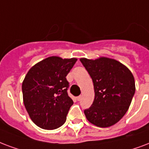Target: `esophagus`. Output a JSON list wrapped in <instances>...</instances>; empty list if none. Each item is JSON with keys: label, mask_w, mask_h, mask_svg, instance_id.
<instances>
[{"label": "esophagus", "mask_w": 149, "mask_h": 149, "mask_svg": "<svg viewBox=\"0 0 149 149\" xmlns=\"http://www.w3.org/2000/svg\"><path fill=\"white\" fill-rule=\"evenodd\" d=\"M81 98H82V96H81V95H79V96H78V97H77V101H80V100H81Z\"/></svg>", "instance_id": "esophagus-1"}]
</instances>
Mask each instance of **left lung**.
<instances>
[{
  "label": "left lung",
  "instance_id": "1",
  "mask_svg": "<svg viewBox=\"0 0 149 149\" xmlns=\"http://www.w3.org/2000/svg\"><path fill=\"white\" fill-rule=\"evenodd\" d=\"M79 60L91 77L95 89L93 104L84 110L86 118L99 127H111L122 119L130 105L135 93L132 72L109 58Z\"/></svg>",
  "mask_w": 149,
  "mask_h": 149
}]
</instances>
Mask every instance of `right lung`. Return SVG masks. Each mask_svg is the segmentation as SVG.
<instances>
[{
  "label": "right lung",
  "instance_id": "right-lung-1",
  "mask_svg": "<svg viewBox=\"0 0 149 149\" xmlns=\"http://www.w3.org/2000/svg\"><path fill=\"white\" fill-rule=\"evenodd\" d=\"M77 58L48 57L28 71L22 85L23 103L32 121L39 127L54 130L64 124L73 104L67 90L66 76Z\"/></svg>",
  "mask_w": 149,
  "mask_h": 149
}]
</instances>
